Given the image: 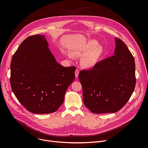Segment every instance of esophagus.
Here are the masks:
<instances>
[{"instance_id":"1","label":"esophagus","mask_w":148,"mask_h":148,"mask_svg":"<svg viewBox=\"0 0 148 148\" xmlns=\"http://www.w3.org/2000/svg\"><path fill=\"white\" fill-rule=\"evenodd\" d=\"M78 74H79V70H76L75 71V77L76 78H78Z\"/></svg>"}]
</instances>
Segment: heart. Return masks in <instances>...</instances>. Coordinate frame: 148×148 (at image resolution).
<instances>
[{"instance_id": "1", "label": "heart", "mask_w": 148, "mask_h": 148, "mask_svg": "<svg viewBox=\"0 0 148 148\" xmlns=\"http://www.w3.org/2000/svg\"><path fill=\"white\" fill-rule=\"evenodd\" d=\"M95 40L89 41L79 49L72 51V56L74 57H82V65L86 68H91L95 66L102 53V48Z\"/></svg>"}]
</instances>
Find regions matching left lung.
Returning a JSON list of instances; mask_svg holds the SVG:
<instances>
[{
  "label": "left lung",
  "instance_id": "left-lung-1",
  "mask_svg": "<svg viewBox=\"0 0 148 148\" xmlns=\"http://www.w3.org/2000/svg\"><path fill=\"white\" fill-rule=\"evenodd\" d=\"M114 55L99 61L78 75L84 105L93 113L120 110L131 97L136 84L134 58L123 41L115 38Z\"/></svg>",
  "mask_w": 148,
  "mask_h": 148
}]
</instances>
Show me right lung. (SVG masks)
Masks as SVG:
<instances>
[{
  "label": "right lung",
  "instance_id": "obj_1",
  "mask_svg": "<svg viewBox=\"0 0 148 148\" xmlns=\"http://www.w3.org/2000/svg\"><path fill=\"white\" fill-rule=\"evenodd\" d=\"M48 47L45 36H29L11 61L12 90L21 104L34 114L56 112L75 78L76 68L58 64Z\"/></svg>",
  "mask_w": 148,
  "mask_h": 148
}]
</instances>
